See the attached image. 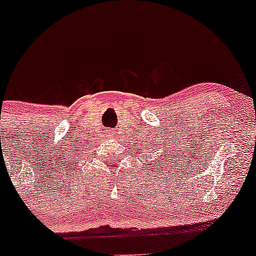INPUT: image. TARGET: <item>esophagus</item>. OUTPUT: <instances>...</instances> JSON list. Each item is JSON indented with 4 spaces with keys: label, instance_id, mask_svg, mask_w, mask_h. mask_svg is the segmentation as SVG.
I'll return each mask as SVG.
<instances>
[{
    "label": "esophagus",
    "instance_id": "obj_1",
    "mask_svg": "<svg viewBox=\"0 0 256 256\" xmlns=\"http://www.w3.org/2000/svg\"><path fill=\"white\" fill-rule=\"evenodd\" d=\"M110 132H112H112H114V131H110Z\"/></svg>",
    "mask_w": 256,
    "mask_h": 256
}]
</instances>
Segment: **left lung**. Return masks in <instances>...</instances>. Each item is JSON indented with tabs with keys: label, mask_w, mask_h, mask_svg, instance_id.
Segmentation results:
<instances>
[{
	"label": "left lung",
	"mask_w": 256,
	"mask_h": 256,
	"mask_svg": "<svg viewBox=\"0 0 256 256\" xmlns=\"http://www.w3.org/2000/svg\"><path fill=\"white\" fill-rule=\"evenodd\" d=\"M170 146H171V144H170ZM170 150H171V148H170V147H166V150H164V154H160V156H161V157H164V161H166V157H170V154H168ZM171 151H172V150H171ZM170 158H171V157H170ZM160 160H161V158H160ZM156 164H158V166H157V167H158V168H160V164H164V162L158 161V158H156Z\"/></svg>",
	"instance_id": "8db88e82"
}]
</instances>
